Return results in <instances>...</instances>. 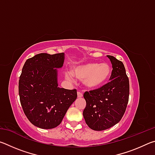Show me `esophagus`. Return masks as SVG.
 <instances>
[{"mask_svg":"<svg viewBox=\"0 0 155 155\" xmlns=\"http://www.w3.org/2000/svg\"><path fill=\"white\" fill-rule=\"evenodd\" d=\"M77 96L78 98H81V97H83V94L81 91H77Z\"/></svg>","mask_w":155,"mask_h":155,"instance_id":"obj_1","label":"esophagus"}]
</instances>
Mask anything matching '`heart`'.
Listing matches in <instances>:
<instances>
[{
  "instance_id": "heart-1",
  "label": "heart",
  "mask_w": 155,
  "mask_h": 155,
  "mask_svg": "<svg viewBox=\"0 0 155 155\" xmlns=\"http://www.w3.org/2000/svg\"><path fill=\"white\" fill-rule=\"evenodd\" d=\"M71 72L77 79L83 81L85 87L91 90H98L104 87L109 81L112 68L107 63L90 62L74 67ZM66 77L68 79L72 78L70 74H66Z\"/></svg>"
}]
</instances>
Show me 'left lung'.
Returning a JSON list of instances; mask_svg holds the SVG:
<instances>
[{"label": "left lung", "mask_w": 155, "mask_h": 155, "mask_svg": "<svg viewBox=\"0 0 155 155\" xmlns=\"http://www.w3.org/2000/svg\"><path fill=\"white\" fill-rule=\"evenodd\" d=\"M112 64L111 81L104 87L83 94L86 107L83 117L91 129L103 130L121 120L129 97V80L121 61L107 55Z\"/></svg>", "instance_id": "left-lung-1"}]
</instances>
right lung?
Here are the masks:
<instances>
[{"label":"right lung","instance_id":"right-lung-1","mask_svg":"<svg viewBox=\"0 0 155 155\" xmlns=\"http://www.w3.org/2000/svg\"><path fill=\"white\" fill-rule=\"evenodd\" d=\"M64 54L40 53L26 61L18 92L23 111L33 125L44 129L57 127L77 98V91L58 87L57 68L62 67Z\"/></svg>","mask_w":155,"mask_h":155}]
</instances>
